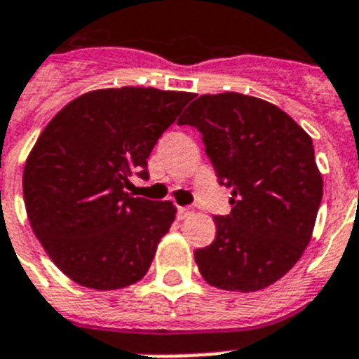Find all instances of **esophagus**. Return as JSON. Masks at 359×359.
<instances>
[{"mask_svg": "<svg viewBox=\"0 0 359 359\" xmlns=\"http://www.w3.org/2000/svg\"><path fill=\"white\" fill-rule=\"evenodd\" d=\"M177 214H179V218H186V216H190L191 208L190 207H177Z\"/></svg>", "mask_w": 359, "mask_h": 359, "instance_id": "34e87169", "label": "esophagus"}]
</instances>
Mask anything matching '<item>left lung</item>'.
Instances as JSON below:
<instances>
[{
  "label": "left lung",
  "mask_w": 359,
  "mask_h": 359,
  "mask_svg": "<svg viewBox=\"0 0 359 359\" xmlns=\"http://www.w3.org/2000/svg\"><path fill=\"white\" fill-rule=\"evenodd\" d=\"M203 135L231 212L214 216L216 238L196 250L207 283L253 292L294 266L311 240L323 177L311 137L278 106L240 93L203 95L179 119Z\"/></svg>",
  "instance_id": "obj_1"
}]
</instances>
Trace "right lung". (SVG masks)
Returning a JSON list of instances; mask_svg holds the SVG:
<instances>
[{
  "instance_id": "1",
  "label": "right lung",
  "mask_w": 359,
  "mask_h": 359,
  "mask_svg": "<svg viewBox=\"0 0 359 359\" xmlns=\"http://www.w3.org/2000/svg\"><path fill=\"white\" fill-rule=\"evenodd\" d=\"M194 95L121 87L81 95L53 117L24 169L27 218L72 281L114 290L145 276L175 219L171 201L128 194Z\"/></svg>"
}]
</instances>
